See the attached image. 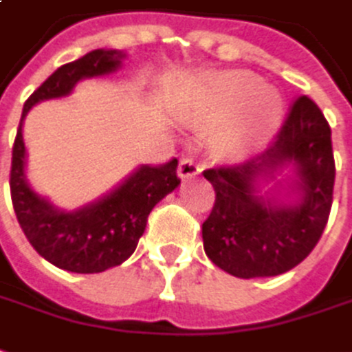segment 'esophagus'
Wrapping results in <instances>:
<instances>
[{
  "label": "esophagus",
  "mask_w": 352,
  "mask_h": 352,
  "mask_svg": "<svg viewBox=\"0 0 352 352\" xmlns=\"http://www.w3.org/2000/svg\"><path fill=\"white\" fill-rule=\"evenodd\" d=\"M202 171V167L198 166L195 162V157L190 156H185L181 157V162H179V169H177V173H179V177L185 181V179H190V177L198 175Z\"/></svg>",
  "instance_id": "1"
}]
</instances>
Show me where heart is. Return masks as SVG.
Masks as SVG:
<instances>
[{
    "label": "heart",
    "mask_w": 352,
    "mask_h": 352,
    "mask_svg": "<svg viewBox=\"0 0 352 352\" xmlns=\"http://www.w3.org/2000/svg\"><path fill=\"white\" fill-rule=\"evenodd\" d=\"M281 119V96L248 71L206 73L192 85L188 121L217 126L214 142L223 157L243 160L260 152L276 136Z\"/></svg>",
    "instance_id": "heart-1"
}]
</instances>
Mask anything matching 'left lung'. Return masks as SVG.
<instances>
[{
	"mask_svg": "<svg viewBox=\"0 0 352 352\" xmlns=\"http://www.w3.org/2000/svg\"><path fill=\"white\" fill-rule=\"evenodd\" d=\"M204 177L216 190L202 223L208 258L243 279L285 274L312 252L329 217L331 129L320 107L300 96L266 152L241 166L208 169ZM267 180L274 186L262 195Z\"/></svg>",
	"mask_w": 352,
	"mask_h": 352,
	"instance_id": "8db88e82",
	"label": "left lung"
}]
</instances>
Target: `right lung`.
Returning a JSON list of instances; mask_svg holds the SVG:
<instances>
[{"label":"right lung","instance_id":"obj_1","mask_svg":"<svg viewBox=\"0 0 352 352\" xmlns=\"http://www.w3.org/2000/svg\"><path fill=\"white\" fill-rule=\"evenodd\" d=\"M125 57L126 54L119 50H94L73 63L59 67L23 107L9 181L13 208L36 252L67 272L100 274L123 264L135 252L152 208L181 185L177 160L157 167L140 166L102 198L76 210H63L38 195L26 179L23 138L26 113L40 102L69 96L85 78L116 73Z\"/></svg>","mask_w":352,"mask_h":352}]
</instances>
